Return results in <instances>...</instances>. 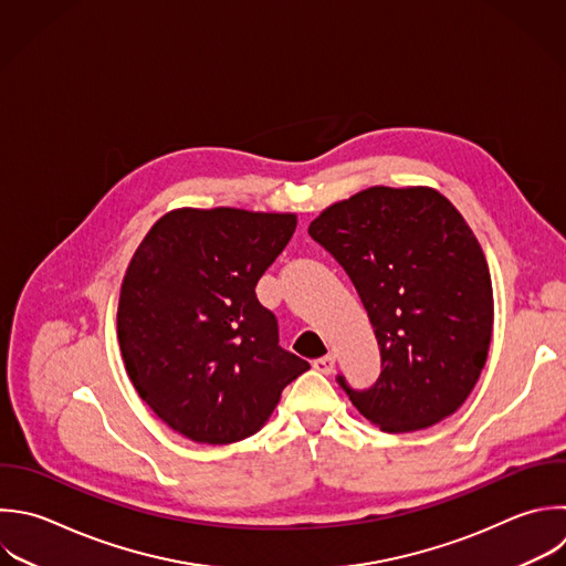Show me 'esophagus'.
Here are the masks:
<instances>
[{"label": "esophagus", "instance_id": "1", "mask_svg": "<svg viewBox=\"0 0 566 566\" xmlns=\"http://www.w3.org/2000/svg\"><path fill=\"white\" fill-rule=\"evenodd\" d=\"M312 367H314L316 371H321V374H332L334 367H336V356H334V354L321 356V358H316V360L312 363Z\"/></svg>", "mask_w": 566, "mask_h": 566}]
</instances>
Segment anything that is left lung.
<instances>
[{
	"mask_svg": "<svg viewBox=\"0 0 566 566\" xmlns=\"http://www.w3.org/2000/svg\"><path fill=\"white\" fill-rule=\"evenodd\" d=\"M352 279L380 347V376L354 407L382 431L405 433L451 416L486 363L491 276L462 214L431 188L374 186L310 223Z\"/></svg>",
	"mask_w": 566,
	"mask_h": 566,
	"instance_id": "1",
	"label": "left lung"
}]
</instances>
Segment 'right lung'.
Instances as JSON below:
<instances>
[{
  "label": "right lung",
  "instance_id": "right-lung-1",
  "mask_svg": "<svg viewBox=\"0 0 566 566\" xmlns=\"http://www.w3.org/2000/svg\"><path fill=\"white\" fill-rule=\"evenodd\" d=\"M296 214L181 208L137 248L119 294L126 371L181 436L228 444L256 433L310 363L279 345L256 283L285 250Z\"/></svg>",
  "mask_w": 566,
  "mask_h": 566
}]
</instances>
